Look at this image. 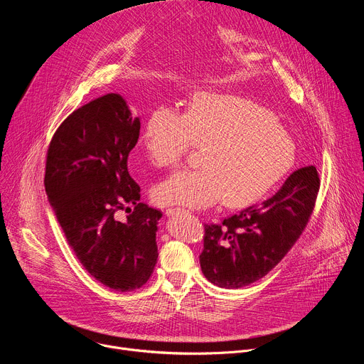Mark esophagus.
I'll return each instance as SVG.
<instances>
[{"instance_id":"1","label":"esophagus","mask_w":364,"mask_h":364,"mask_svg":"<svg viewBox=\"0 0 364 364\" xmlns=\"http://www.w3.org/2000/svg\"><path fill=\"white\" fill-rule=\"evenodd\" d=\"M188 213V210H186V209H180V207H168V209L166 210V215H168V216H171V215H176V213Z\"/></svg>"}]
</instances>
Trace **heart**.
<instances>
[{
    "instance_id": "b5f03b06",
    "label": "heart",
    "mask_w": 364,
    "mask_h": 364,
    "mask_svg": "<svg viewBox=\"0 0 364 364\" xmlns=\"http://www.w3.org/2000/svg\"><path fill=\"white\" fill-rule=\"evenodd\" d=\"M142 144L160 168L177 167L191 146L203 148L198 170L178 171L152 190L159 204L207 207L225 198L242 207L262 198L291 168V136L256 103L228 95L198 93L186 114L161 105L145 121Z\"/></svg>"
}]
</instances>
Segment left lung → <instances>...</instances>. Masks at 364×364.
Returning <instances> with one entry per match:
<instances>
[{
  "instance_id": "obj_1",
  "label": "left lung",
  "mask_w": 364,
  "mask_h": 364,
  "mask_svg": "<svg viewBox=\"0 0 364 364\" xmlns=\"http://www.w3.org/2000/svg\"><path fill=\"white\" fill-rule=\"evenodd\" d=\"M320 177L314 166L294 171L268 200L204 225L200 265L222 288H240L274 269L305 230L314 212Z\"/></svg>"
}]
</instances>
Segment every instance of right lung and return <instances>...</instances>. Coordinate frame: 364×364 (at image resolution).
Listing matches in <instances>:
<instances>
[{
	"instance_id": "obj_1",
	"label": "right lung",
	"mask_w": 364,
	"mask_h": 364,
	"mask_svg": "<svg viewBox=\"0 0 364 364\" xmlns=\"http://www.w3.org/2000/svg\"><path fill=\"white\" fill-rule=\"evenodd\" d=\"M139 128L125 100L109 93L70 114L46 155V194L68 243L96 281L121 292L145 285L159 257L163 213L139 201L141 187L128 173ZM124 210L127 221L119 219Z\"/></svg>"
}]
</instances>
